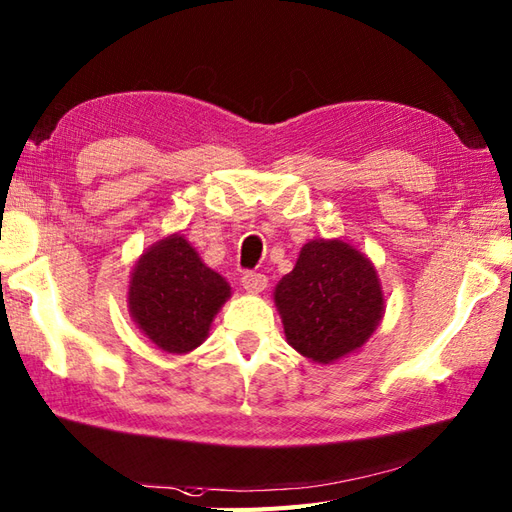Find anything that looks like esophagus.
<instances>
[{
  "label": "esophagus",
  "mask_w": 512,
  "mask_h": 512,
  "mask_svg": "<svg viewBox=\"0 0 512 512\" xmlns=\"http://www.w3.org/2000/svg\"><path fill=\"white\" fill-rule=\"evenodd\" d=\"M241 282H243V289L245 291L260 293V291H265V287H267V276L265 274H256V271H247V274H243Z\"/></svg>",
  "instance_id": "34e87169"
}]
</instances>
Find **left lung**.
Listing matches in <instances>:
<instances>
[{"mask_svg": "<svg viewBox=\"0 0 512 512\" xmlns=\"http://www.w3.org/2000/svg\"><path fill=\"white\" fill-rule=\"evenodd\" d=\"M289 346L331 363L359 350L377 331L385 300L377 269L346 241H309L274 291Z\"/></svg>", "mask_w": 512, "mask_h": 512, "instance_id": "obj_1", "label": "left lung"}]
</instances>
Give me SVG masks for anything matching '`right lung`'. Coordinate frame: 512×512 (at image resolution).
<instances>
[{"mask_svg": "<svg viewBox=\"0 0 512 512\" xmlns=\"http://www.w3.org/2000/svg\"><path fill=\"white\" fill-rule=\"evenodd\" d=\"M232 291L184 236L153 243L131 271L129 313L151 342L173 355L195 350Z\"/></svg>", "mask_w": 512, "mask_h": 512, "instance_id": "1", "label": "right lung"}]
</instances>
